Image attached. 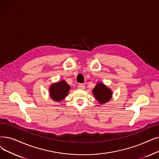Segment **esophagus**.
<instances>
[{
  "instance_id": "esophagus-1",
  "label": "esophagus",
  "mask_w": 159,
  "mask_h": 159,
  "mask_svg": "<svg viewBox=\"0 0 159 159\" xmlns=\"http://www.w3.org/2000/svg\"><path fill=\"white\" fill-rule=\"evenodd\" d=\"M78 88L80 89H85V86L84 84H80L78 86Z\"/></svg>"
}]
</instances>
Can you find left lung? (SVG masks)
<instances>
[{"mask_svg":"<svg viewBox=\"0 0 159 159\" xmlns=\"http://www.w3.org/2000/svg\"><path fill=\"white\" fill-rule=\"evenodd\" d=\"M92 92L97 101L100 104H104L112 98V92L111 89L101 82L96 84Z\"/></svg>","mask_w":159,"mask_h":159,"instance_id":"1","label":"left lung"}]
</instances>
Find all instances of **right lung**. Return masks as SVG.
<instances>
[{"label":"right lung","instance_id":"right-lung-1","mask_svg":"<svg viewBox=\"0 0 159 159\" xmlns=\"http://www.w3.org/2000/svg\"><path fill=\"white\" fill-rule=\"evenodd\" d=\"M70 89V86L65 80L59 81L51 85L49 88L50 96L52 100L57 102L62 101Z\"/></svg>","mask_w":159,"mask_h":159}]
</instances>
